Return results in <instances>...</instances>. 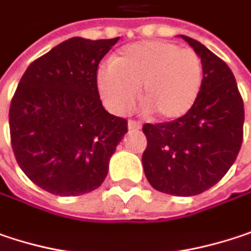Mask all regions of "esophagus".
Returning a JSON list of instances; mask_svg holds the SVG:
<instances>
[{"label": "esophagus", "mask_w": 251, "mask_h": 251, "mask_svg": "<svg viewBox=\"0 0 251 251\" xmlns=\"http://www.w3.org/2000/svg\"><path fill=\"white\" fill-rule=\"evenodd\" d=\"M128 128L130 130H140L141 124L138 121H134V120H128Z\"/></svg>", "instance_id": "obj_1"}]
</instances>
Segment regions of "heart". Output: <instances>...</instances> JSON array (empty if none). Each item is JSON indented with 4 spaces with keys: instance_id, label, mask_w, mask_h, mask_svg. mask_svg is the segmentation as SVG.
<instances>
[{
    "instance_id": "obj_1",
    "label": "heart",
    "mask_w": 251,
    "mask_h": 251,
    "mask_svg": "<svg viewBox=\"0 0 251 251\" xmlns=\"http://www.w3.org/2000/svg\"><path fill=\"white\" fill-rule=\"evenodd\" d=\"M203 84V64L190 48L161 40L138 41L123 47L114 61L101 64L97 87L105 107L127 114L138 97L146 110L171 121L193 108Z\"/></svg>"
}]
</instances>
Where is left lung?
I'll return each mask as SVG.
<instances>
[{
  "instance_id": "left-lung-1",
  "label": "left lung",
  "mask_w": 251,
  "mask_h": 251,
  "mask_svg": "<svg viewBox=\"0 0 251 251\" xmlns=\"http://www.w3.org/2000/svg\"><path fill=\"white\" fill-rule=\"evenodd\" d=\"M203 64V84L193 108L167 123L144 124L143 167L152 187L188 197L219 183L233 166L243 141L244 105L236 78L207 47L181 35Z\"/></svg>"
}]
</instances>
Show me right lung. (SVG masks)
Segmentation results:
<instances>
[{
	"mask_svg": "<svg viewBox=\"0 0 251 251\" xmlns=\"http://www.w3.org/2000/svg\"><path fill=\"white\" fill-rule=\"evenodd\" d=\"M120 38L64 41L29 64L9 107L18 166L55 196L99 188L127 133V120L104 110L97 87L102 57Z\"/></svg>",
	"mask_w": 251,
	"mask_h": 251,
	"instance_id": "right-lung-1",
	"label": "right lung"
}]
</instances>
